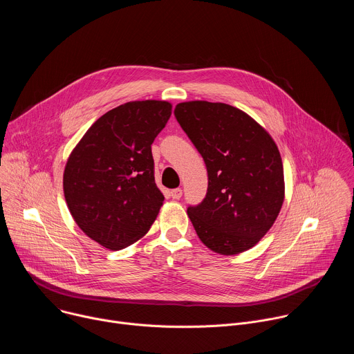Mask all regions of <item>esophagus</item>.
<instances>
[{
  "label": "esophagus",
  "mask_w": 354,
  "mask_h": 354,
  "mask_svg": "<svg viewBox=\"0 0 354 354\" xmlns=\"http://www.w3.org/2000/svg\"><path fill=\"white\" fill-rule=\"evenodd\" d=\"M171 197H172V198H175V200L180 198V197H182V189H180V187L172 189V190H171Z\"/></svg>",
  "instance_id": "obj_1"
}]
</instances>
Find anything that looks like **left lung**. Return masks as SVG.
Returning a JSON list of instances; mask_svg holds the SVG:
<instances>
[{"label": "left lung", "mask_w": 354, "mask_h": 354, "mask_svg": "<svg viewBox=\"0 0 354 354\" xmlns=\"http://www.w3.org/2000/svg\"><path fill=\"white\" fill-rule=\"evenodd\" d=\"M174 115L203 157L209 186L187 216L207 248L236 255L270 230L284 200L279 148L245 112L207 100L178 104Z\"/></svg>", "instance_id": "obj_1"}]
</instances>
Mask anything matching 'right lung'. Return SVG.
I'll list each match as a JSON object with an SVG mask.
<instances>
[{
	"instance_id": "obj_1",
	"label": "right lung",
	"mask_w": 354,
	"mask_h": 354,
	"mask_svg": "<svg viewBox=\"0 0 354 354\" xmlns=\"http://www.w3.org/2000/svg\"><path fill=\"white\" fill-rule=\"evenodd\" d=\"M165 100H136L100 116L73 149L63 178L77 225L119 250L156 221L164 194L156 185L151 144L171 118Z\"/></svg>"
}]
</instances>
